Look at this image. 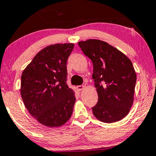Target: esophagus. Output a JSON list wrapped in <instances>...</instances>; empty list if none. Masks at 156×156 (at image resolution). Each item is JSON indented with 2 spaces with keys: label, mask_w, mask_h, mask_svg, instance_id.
I'll return each mask as SVG.
<instances>
[{
  "label": "esophagus",
  "mask_w": 156,
  "mask_h": 156,
  "mask_svg": "<svg viewBox=\"0 0 156 156\" xmlns=\"http://www.w3.org/2000/svg\"><path fill=\"white\" fill-rule=\"evenodd\" d=\"M85 87H86V85H80V86H78V87H77V89H78L79 91H81L83 90Z\"/></svg>",
  "instance_id": "1"
}]
</instances>
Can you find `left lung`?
<instances>
[{"label":"left lung","mask_w":156,"mask_h":156,"mask_svg":"<svg viewBox=\"0 0 156 156\" xmlns=\"http://www.w3.org/2000/svg\"><path fill=\"white\" fill-rule=\"evenodd\" d=\"M78 45L93 64L92 78L98 94L93 114L105 123L121 120L128 115L133 103L136 74L131 61L99 39L80 41Z\"/></svg>","instance_id":"1"}]
</instances>
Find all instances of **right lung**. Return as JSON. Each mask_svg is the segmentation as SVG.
Masks as SVG:
<instances>
[{"label":"right lung","mask_w":156,"mask_h":156,"mask_svg":"<svg viewBox=\"0 0 156 156\" xmlns=\"http://www.w3.org/2000/svg\"><path fill=\"white\" fill-rule=\"evenodd\" d=\"M73 48V43L47 46L22 73L20 94L25 106L44 126H62L72 116L76 99L66 81L67 61Z\"/></svg>","instance_id":"add662e5"}]
</instances>
